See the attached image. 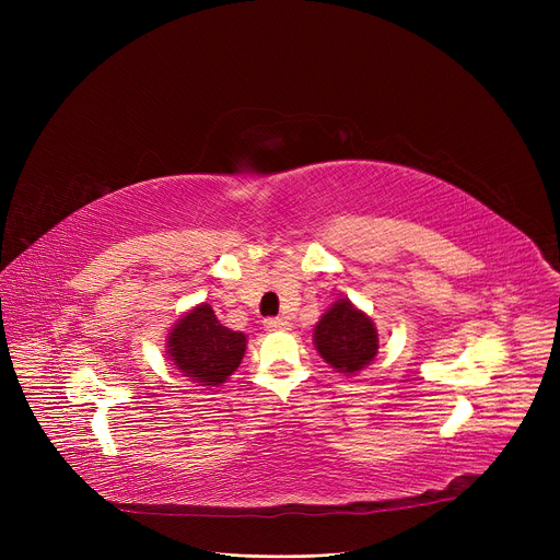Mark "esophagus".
<instances>
[{"label": "esophagus", "instance_id": "34e87169", "mask_svg": "<svg viewBox=\"0 0 560 560\" xmlns=\"http://www.w3.org/2000/svg\"><path fill=\"white\" fill-rule=\"evenodd\" d=\"M290 327V322L283 317H268L265 319V329L268 331H285Z\"/></svg>", "mask_w": 560, "mask_h": 560}]
</instances>
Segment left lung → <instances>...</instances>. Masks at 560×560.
<instances>
[{
  "label": "left lung",
  "mask_w": 560,
  "mask_h": 560,
  "mask_svg": "<svg viewBox=\"0 0 560 560\" xmlns=\"http://www.w3.org/2000/svg\"><path fill=\"white\" fill-rule=\"evenodd\" d=\"M313 345L327 365L354 376L378 354V334L365 311L340 298L319 317L313 329Z\"/></svg>",
  "instance_id": "8db88e82"
}]
</instances>
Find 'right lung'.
I'll return each instance as SVG.
<instances>
[{
	"label": "right lung",
	"mask_w": 560,
	"mask_h": 560,
	"mask_svg": "<svg viewBox=\"0 0 560 560\" xmlns=\"http://www.w3.org/2000/svg\"><path fill=\"white\" fill-rule=\"evenodd\" d=\"M247 336L220 325L215 311L201 302L174 322L165 338V357L197 386L218 388L238 370Z\"/></svg>",
	"instance_id": "right-lung-1"
}]
</instances>
